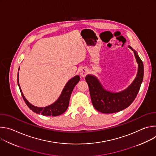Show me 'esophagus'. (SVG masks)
Returning <instances> with one entry per match:
<instances>
[{
	"instance_id": "1",
	"label": "esophagus",
	"mask_w": 156,
	"mask_h": 156,
	"mask_svg": "<svg viewBox=\"0 0 156 156\" xmlns=\"http://www.w3.org/2000/svg\"><path fill=\"white\" fill-rule=\"evenodd\" d=\"M87 69L85 68V67H83L80 69V75L83 77H84L87 73Z\"/></svg>"
}]
</instances>
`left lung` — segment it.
Instances as JSON below:
<instances>
[{
    "label": "left lung",
    "instance_id": "obj_1",
    "mask_svg": "<svg viewBox=\"0 0 156 156\" xmlns=\"http://www.w3.org/2000/svg\"><path fill=\"white\" fill-rule=\"evenodd\" d=\"M133 52L138 65L136 77L126 90L114 93L104 88L94 76L87 75L85 79L88 84L92 104L99 112L104 114L118 112L127 108L136 98L143 82L144 75L143 63L136 51L128 46Z\"/></svg>",
    "mask_w": 156,
    "mask_h": 156
}]
</instances>
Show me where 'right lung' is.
Wrapping results in <instances>:
<instances>
[{
    "label": "right lung",
    "instance_id": "right-lung-1",
    "mask_svg": "<svg viewBox=\"0 0 156 156\" xmlns=\"http://www.w3.org/2000/svg\"><path fill=\"white\" fill-rule=\"evenodd\" d=\"M17 77H18L17 78L18 85L19 86L21 96L23 97L28 107L32 111H33L36 114H41V115L44 116H52V117L58 116L62 114L65 112L66 109H67L69 105V101H70V98L72 93L73 90L75 85L79 82L80 80V77L78 75H76L75 76L73 77L67 82V83L66 84L60 97L54 103L45 107H37L30 104L25 98L23 93L21 91V87L19 84L18 73Z\"/></svg>",
    "mask_w": 156,
    "mask_h": 156
}]
</instances>
